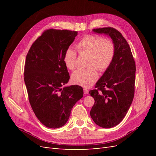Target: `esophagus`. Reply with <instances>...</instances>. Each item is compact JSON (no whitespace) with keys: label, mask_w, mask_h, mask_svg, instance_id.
<instances>
[{"label":"esophagus","mask_w":156,"mask_h":156,"mask_svg":"<svg viewBox=\"0 0 156 156\" xmlns=\"http://www.w3.org/2000/svg\"><path fill=\"white\" fill-rule=\"evenodd\" d=\"M83 90H84V94H88V90L87 88H84Z\"/></svg>","instance_id":"34e87169"}]
</instances>
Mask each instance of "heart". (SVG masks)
<instances>
[{
    "label": "heart",
    "instance_id": "b5f03b06",
    "mask_svg": "<svg viewBox=\"0 0 156 156\" xmlns=\"http://www.w3.org/2000/svg\"><path fill=\"white\" fill-rule=\"evenodd\" d=\"M79 54L88 55L87 69H79L72 75L73 83L83 87H90L98 78V69L104 72L110 66L115 56V45L110 40L102 37L88 34L76 45ZM64 62L67 68L73 70L76 67L77 53L72 48H68L64 55Z\"/></svg>",
    "mask_w": 156,
    "mask_h": 156
}]
</instances>
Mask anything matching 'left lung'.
<instances>
[{
  "instance_id": "left-lung-1",
  "label": "left lung",
  "mask_w": 156,
  "mask_h": 156,
  "mask_svg": "<svg viewBox=\"0 0 156 156\" xmlns=\"http://www.w3.org/2000/svg\"><path fill=\"white\" fill-rule=\"evenodd\" d=\"M111 37L115 45V56L111 66L89 92L95 102L90 116L95 124L111 128L124 119L133 100L135 63L129 44L121 33L112 27L93 29Z\"/></svg>"
}]
</instances>
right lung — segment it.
I'll list each match as a JSON object with an SVG mask.
<instances>
[{
    "label": "right lung",
    "instance_id": "1",
    "mask_svg": "<svg viewBox=\"0 0 156 156\" xmlns=\"http://www.w3.org/2000/svg\"><path fill=\"white\" fill-rule=\"evenodd\" d=\"M77 35V31L47 30L27 55L24 81L30 104L37 119L49 128L65 125L75 103L83 96L79 85L62 88L69 79L64 55Z\"/></svg>",
    "mask_w": 156,
    "mask_h": 156
}]
</instances>
